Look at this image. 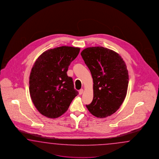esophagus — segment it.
Here are the masks:
<instances>
[{
  "mask_svg": "<svg viewBox=\"0 0 159 159\" xmlns=\"http://www.w3.org/2000/svg\"><path fill=\"white\" fill-rule=\"evenodd\" d=\"M83 92H84L83 89H80V90H79V93L80 95H82V94L83 93Z\"/></svg>",
  "mask_w": 159,
  "mask_h": 159,
  "instance_id": "1",
  "label": "esophagus"
}]
</instances>
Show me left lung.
<instances>
[{
	"mask_svg": "<svg viewBox=\"0 0 159 159\" xmlns=\"http://www.w3.org/2000/svg\"><path fill=\"white\" fill-rule=\"evenodd\" d=\"M81 55L94 83L93 99L86 107L97 118L111 116L126 96L129 75L125 62L118 53L102 47L85 48Z\"/></svg>",
	"mask_w": 159,
	"mask_h": 159,
	"instance_id": "1",
	"label": "left lung"
}]
</instances>
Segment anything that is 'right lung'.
Segmentation results:
<instances>
[{
  "instance_id": "right-lung-1",
  "label": "right lung",
  "mask_w": 159,
  "mask_h": 159,
  "mask_svg": "<svg viewBox=\"0 0 159 159\" xmlns=\"http://www.w3.org/2000/svg\"><path fill=\"white\" fill-rule=\"evenodd\" d=\"M80 48L62 46L39 55L31 69L29 80L31 98L37 110L49 118H57L66 111L79 93L67 71Z\"/></svg>"
}]
</instances>
